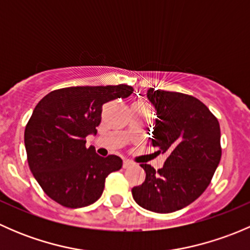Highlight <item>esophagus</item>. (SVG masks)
<instances>
[{
  "label": "esophagus",
  "mask_w": 250,
  "mask_h": 250,
  "mask_svg": "<svg viewBox=\"0 0 250 250\" xmlns=\"http://www.w3.org/2000/svg\"><path fill=\"white\" fill-rule=\"evenodd\" d=\"M133 166V162H130L129 160H123V168H128Z\"/></svg>",
  "instance_id": "obj_1"
}]
</instances>
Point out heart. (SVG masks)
Masks as SVG:
<instances>
[{
    "mask_svg": "<svg viewBox=\"0 0 250 250\" xmlns=\"http://www.w3.org/2000/svg\"><path fill=\"white\" fill-rule=\"evenodd\" d=\"M135 104H138V105H147V104H146V103H144V102H138V103H135Z\"/></svg>",
    "mask_w": 250,
    "mask_h": 250,
    "instance_id": "obj_1",
    "label": "heart"
}]
</instances>
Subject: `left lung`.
Here are the masks:
<instances>
[{"instance_id":"obj_1","label":"left lung","mask_w":250,"mask_h":250,"mask_svg":"<svg viewBox=\"0 0 250 250\" xmlns=\"http://www.w3.org/2000/svg\"><path fill=\"white\" fill-rule=\"evenodd\" d=\"M146 95L157 115L151 144L168 157L158 170L140 165L145 180L132 188V195L144 209L173 213L208 188L221 158L220 125L195 97L155 88Z\"/></svg>"}]
</instances>
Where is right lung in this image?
<instances>
[{"label":"right lung","mask_w":250,"mask_h":250,"mask_svg":"<svg viewBox=\"0 0 250 250\" xmlns=\"http://www.w3.org/2000/svg\"><path fill=\"white\" fill-rule=\"evenodd\" d=\"M132 93L127 84L69 87L53 90L36 105L24 143L30 170L48 197L67 208L99 200L105 179L121 169L122 160L87 148L85 137L97 134L106 103Z\"/></svg>","instance_id":"right-lung-1"}]
</instances>
